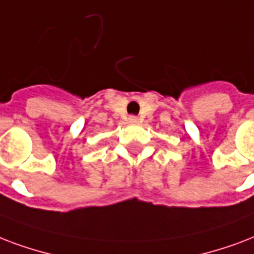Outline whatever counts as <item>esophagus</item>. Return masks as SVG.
<instances>
[{
    "label": "esophagus",
    "instance_id": "esophagus-1",
    "mask_svg": "<svg viewBox=\"0 0 254 254\" xmlns=\"http://www.w3.org/2000/svg\"><path fill=\"white\" fill-rule=\"evenodd\" d=\"M128 121H129V123H136L137 118L136 117H129Z\"/></svg>",
    "mask_w": 254,
    "mask_h": 254
}]
</instances>
